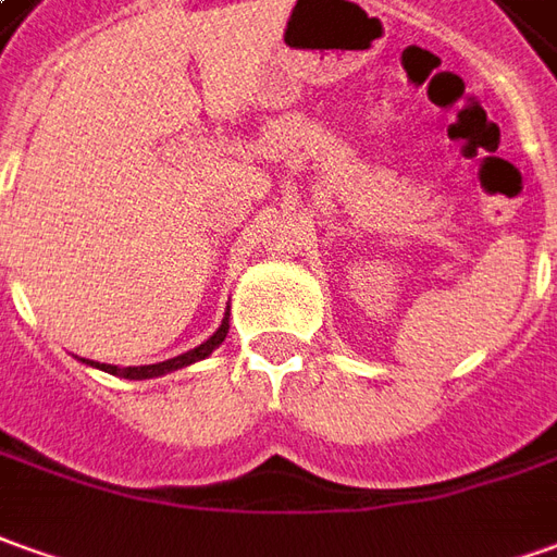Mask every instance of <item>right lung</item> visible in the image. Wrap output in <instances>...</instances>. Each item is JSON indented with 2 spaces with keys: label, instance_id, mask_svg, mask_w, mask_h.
Masks as SVG:
<instances>
[{
  "label": "right lung",
  "instance_id": "1",
  "mask_svg": "<svg viewBox=\"0 0 557 557\" xmlns=\"http://www.w3.org/2000/svg\"><path fill=\"white\" fill-rule=\"evenodd\" d=\"M227 330H230V321L224 318V324L214 330L206 343L197 345V348H190V351H184V355H178V358L163 360V363H148V367H111V363H96V360H84V363H90V367H96V370H106V373L111 375H121V379H154V375L172 373V370H182V367H187V363H197V360L209 358L214 348L224 343Z\"/></svg>",
  "mask_w": 557,
  "mask_h": 557
}]
</instances>
